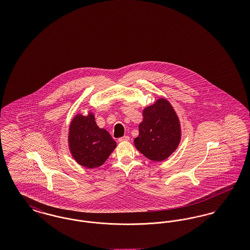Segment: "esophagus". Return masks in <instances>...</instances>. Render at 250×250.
Returning <instances> with one entry per match:
<instances>
[{"label":"esophagus","instance_id":"obj_1","mask_svg":"<svg viewBox=\"0 0 250 250\" xmlns=\"http://www.w3.org/2000/svg\"><path fill=\"white\" fill-rule=\"evenodd\" d=\"M127 141H129V137H128V136H124V137L118 139V142H120V143H122V142H127Z\"/></svg>","mask_w":250,"mask_h":250}]
</instances>
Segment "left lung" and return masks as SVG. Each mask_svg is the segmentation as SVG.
Here are the masks:
<instances>
[{
	"label": "left lung",
	"mask_w": 250,
	"mask_h": 250,
	"mask_svg": "<svg viewBox=\"0 0 250 250\" xmlns=\"http://www.w3.org/2000/svg\"><path fill=\"white\" fill-rule=\"evenodd\" d=\"M139 130V136L134 140L135 146L153 161L165 160L177 149L181 141L178 117L165 98L143 109Z\"/></svg>",
	"instance_id": "8db88e82"
}]
</instances>
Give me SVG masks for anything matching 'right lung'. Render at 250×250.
<instances>
[{"label":"right lung","mask_w":250,"mask_h":250,"mask_svg":"<svg viewBox=\"0 0 250 250\" xmlns=\"http://www.w3.org/2000/svg\"><path fill=\"white\" fill-rule=\"evenodd\" d=\"M68 143L75 160L88 168L103 165L116 147L109 133L97 126L92 113L88 116L79 114L73 119Z\"/></svg>","instance_id":"right-lung-1"}]
</instances>
